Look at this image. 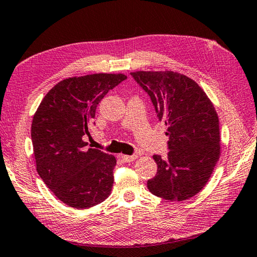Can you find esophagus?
<instances>
[{
	"label": "esophagus",
	"mask_w": 257,
	"mask_h": 257,
	"mask_svg": "<svg viewBox=\"0 0 257 257\" xmlns=\"http://www.w3.org/2000/svg\"><path fill=\"white\" fill-rule=\"evenodd\" d=\"M121 160H122L124 163H129V162H133L137 158V155H120L119 156Z\"/></svg>",
	"instance_id": "34e87169"
}]
</instances>
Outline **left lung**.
<instances>
[{
  "instance_id": "left-lung-1",
  "label": "left lung",
  "mask_w": 257,
  "mask_h": 257,
  "mask_svg": "<svg viewBox=\"0 0 257 257\" xmlns=\"http://www.w3.org/2000/svg\"><path fill=\"white\" fill-rule=\"evenodd\" d=\"M157 118L167 125L166 158L154 155L157 173L148 190L171 201L197 194L209 180L220 154L219 120L206 93L188 76L174 72H135Z\"/></svg>"
}]
</instances>
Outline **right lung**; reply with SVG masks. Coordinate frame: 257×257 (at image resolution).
I'll use <instances>...</instances> for the list:
<instances>
[{
	"mask_svg": "<svg viewBox=\"0 0 257 257\" xmlns=\"http://www.w3.org/2000/svg\"><path fill=\"white\" fill-rule=\"evenodd\" d=\"M122 74H92L66 78L41 101L31 124V141L41 180L60 201L86 209L109 197L115 157L85 146L83 136L100 101L124 81ZM94 123L95 122H92Z\"/></svg>",
	"mask_w": 257,
	"mask_h": 257,
	"instance_id": "right-lung-1",
	"label": "right lung"
}]
</instances>
